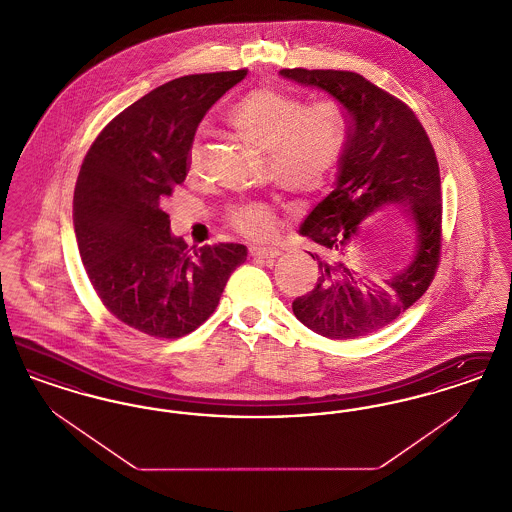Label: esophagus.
Masks as SVG:
<instances>
[{
  "label": "esophagus",
  "mask_w": 512,
  "mask_h": 512,
  "mask_svg": "<svg viewBox=\"0 0 512 512\" xmlns=\"http://www.w3.org/2000/svg\"><path fill=\"white\" fill-rule=\"evenodd\" d=\"M249 253L253 257H259V259H274V257L280 255V249L278 247H270V245H251Z\"/></svg>",
  "instance_id": "esophagus-1"
}]
</instances>
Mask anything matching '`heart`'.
Instances as JSON below:
<instances>
[{
    "label": "heart",
    "mask_w": 512,
    "mask_h": 512,
    "mask_svg": "<svg viewBox=\"0 0 512 512\" xmlns=\"http://www.w3.org/2000/svg\"><path fill=\"white\" fill-rule=\"evenodd\" d=\"M232 134L267 153L268 174L284 190L313 192L336 169L345 144V121L332 101L305 105L274 88H255L224 113ZM197 146L190 149L194 161ZM232 224L247 238H265L274 215L265 205H242L230 213Z\"/></svg>",
    "instance_id": "b5f03b06"
}]
</instances>
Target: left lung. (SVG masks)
Returning a JSON list of instances; mask_svg holds the SVG:
<instances>
[{
  "mask_svg": "<svg viewBox=\"0 0 512 512\" xmlns=\"http://www.w3.org/2000/svg\"><path fill=\"white\" fill-rule=\"evenodd\" d=\"M280 76L336 99L349 121L334 190L301 222L299 234L320 245L315 288L292 303L293 315L330 340H353L388 326L428 290L439 261L441 190L434 147L413 111L349 71L282 69ZM404 209L415 251L403 271L374 283L344 261L374 212Z\"/></svg>",
  "mask_w": 512,
  "mask_h": 512,
  "instance_id": "left-lung-1",
  "label": "left lung"
}]
</instances>
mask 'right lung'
<instances>
[{
    "label": "right lung",
    "instance_id": "obj_1",
    "mask_svg": "<svg viewBox=\"0 0 512 512\" xmlns=\"http://www.w3.org/2000/svg\"><path fill=\"white\" fill-rule=\"evenodd\" d=\"M247 71L190 74L151 90L109 122L78 172L76 244L103 305L153 338L194 332L247 257L242 244L190 247L163 201L188 174L195 130Z\"/></svg>",
    "mask_w": 512,
    "mask_h": 512
}]
</instances>
